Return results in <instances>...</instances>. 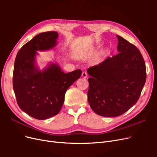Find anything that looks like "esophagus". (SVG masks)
<instances>
[{
  "label": "esophagus",
  "mask_w": 157,
  "mask_h": 157,
  "mask_svg": "<svg viewBox=\"0 0 157 157\" xmlns=\"http://www.w3.org/2000/svg\"><path fill=\"white\" fill-rule=\"evenodd\" d=\"M82 77L84 78L88 77V73L86 72V71H83V72L82 73Z\"/></svg>",
  "instance_id": "1"
}]
</instances>
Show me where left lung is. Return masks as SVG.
I'll return each mask as SVG.
<instances>
[{
	"label": "left lung",
	"mask_w": 157,
	"mask_h": 157,
	"mask_svg": "<svg viewBox=\"0 0 157 157\" xmlns=\"http://www.w3.org/2000/svg\"><path fill=\"white\" fill-rule=\"evenodd\" d=\"M118 53L89 67L88 101L102 117H118L138 101L146 81L145 64L136 46L121 36Z\"/></svg>",
	"instance_id": "obj_1"
}]
</instances>
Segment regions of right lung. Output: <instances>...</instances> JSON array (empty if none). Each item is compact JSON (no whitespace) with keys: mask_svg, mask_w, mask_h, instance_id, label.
I'll list each match as a JSON object with an SVG mask.
<instances>
[{"mask_svg":"<svg viewBox=\"0 0 157 157\" xmlns=\"http://www.w3.org/2000/svg\"><path fill=\"white\" fill-rule=\"evenodd\" d=\"M58 33H40L18 51L14 62L13 88L17 103L23 111L36 119L44 120L58 114L70 86L82 74L80 69L65 73L52 63L42 71L35 64L36 51L53 48Z\"/></svg>","mask_w":157,"mask_h":157,"instance_id":"add662e5","label":"right lung"}]
</instances>
